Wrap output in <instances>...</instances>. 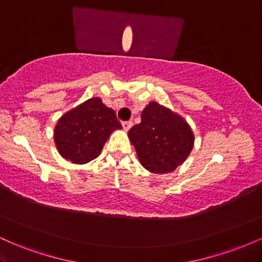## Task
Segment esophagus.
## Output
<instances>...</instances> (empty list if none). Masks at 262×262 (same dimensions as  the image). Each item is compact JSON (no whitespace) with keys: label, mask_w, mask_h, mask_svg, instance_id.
<instances>
[{"label":"esophagus","mask_w":262,"mask_h":262,"mask_svg":"<svg viewBox=\"0 0 262 262\" xmlns=\"http://www.w3.org/2000/svg\"><path fill=\"white\" fill-rule=\"evenodd\" d=\"M122 125H123V129H124V130H129V129L132 128V125H133V122L132 121L122 122Z\"/></svg>","instance_id":"obj_1"}]
</instances>
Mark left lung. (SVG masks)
Returning a JSON list of instances; mask_svg holds the SVG:
<instances>
[{
  "mask_svg": "<svg viewBox=\"0 0 262 262\" xmlns=\"http://www.w3.org/2000/svg\"><path fill=\"white\" fill-rule=\"evenodd\" d=\"M129 139L146 170L171 172L185 161L193 134L183 118L156 102H150L141 113V122L129 130Z\"/></svg>",
  "mask_w": 262,
  "mask_h": 262,
  "instance_id": "1",
  "label": "left lung"
}]
</instances>
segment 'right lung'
I'll return each instance as SVG.
<instances>
[{
    "label": "right lung",
    "mask_w": 262,
    "mask_h": 262,
    "mask_svg": "<svg viewBox=\"0 0 262 262\" xmlns=\"http://www.w3.org/2000/svg\"><path fill=\"white\" fill-rule=\"evenodd\" d=\"M121 128L114 111L95 97L59 119L54 139L62 158L75 164H86L100 155L114 129Z\"/></svg>",
    "instance_id": "obj_1"
}]
</instances>
